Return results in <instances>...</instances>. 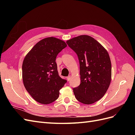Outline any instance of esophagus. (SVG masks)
Wrapping results in <instances>:
<instances>
[{
    "mask_svg": "<svg viewBox=\"0 0 135 135\" xmlns=\"http://www.w3.org/2000/svg\"><path fill=\"white\" fill-rule=\"evenodd\" d=\"M70 79H71V76L69 75V76H68V77H67V80H68V81H69L70 80Z\"/></svg>",
    "mask_w": 135,
    "mask_h": 135,
    "instance_id": "esophagus-1",
    "label": "esophagus"
}]
</instances>
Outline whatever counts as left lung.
<instances>
[{
	"label": "left lung",
	"mask_w": 135,
	"mask_h": 135,
	"mask_svg": "<svg viewBox=\"0 0 135 135\" xmlns=\"http://www.w3.org/2000/svg\"><path fill=\"white\" fill-rule=\"evenodd\" d=\"M66 43L78 56L80 65V84L73 88L78 101L91 104L107 92L112 78V64L108 52L96 40L80 35Z\"/></svg>",
	"instance_id": "1"
}]
</instances>
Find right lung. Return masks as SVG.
Segmentation results:
<instances>
[{
    "mask_svg": "<svg viewBox=\"0 0 135 135\" xmlns=\"http://www.w3.org/2000/svg\"><path fill=\"white\" fill-rule=\"evenodd\" d=\"M67 47L54 37L36 43L25 56L22 64V80L26 91L38 103L49 104L58 99L59 91L67 80L57 71L56 57Z\"/></svg>",
    "mask_w": 135,
    "mask_h": 135,
    "instance_id": "1",
    "label": "right lung"
}]
</instances>
